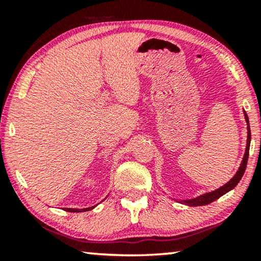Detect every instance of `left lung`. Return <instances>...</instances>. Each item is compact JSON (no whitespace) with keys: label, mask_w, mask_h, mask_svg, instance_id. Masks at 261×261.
<instances>
[{"label":"left lung","mask_w":261,"mask_h":261,"mask_svg":"<svg viewBox=\"0 0 261 261\" xmlns=\"http://www.w3.org/2000/svg\"><path fill=\"white\" fill-rule=\"evenodd\" d=\"M245 117H246V122H247V130H248L247 132V146H246V152H245L244 159H242V163H241L240 167H239L238 172L235 173V176L231 178V179L228 181L227 184H224L223 187L217 189V190L213 191V192H208V194L199 196V197H197V198L189 199V201H184V203H187L188 205L198 206V205L209 204V203H212L214 201H216L217 198H220L221 196L227 194V192L230 191L231 189H234L238 185L239 181H240V179L245 173L246 166H247V160H248V154H249V144H251V128H249L248 116H247V114H246V112H245Z\"/></svg>","instance_id":"8db88e82"}]
</instances>
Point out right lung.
Wrapping results in <instances>:
<instances>
[{
	"label": "right lung",
	"mask_w": 261,
	"mask_h": 261,
	"mask_svg": "<svg viewBox=\"0 0 261 261\" xmlns=\"http://www.w3.org/2000/svg\"><path fill=\"white\" fill-rule=\"evenodd\" d=\"M95 208V205L94 206H90V208H85V209H70V208H66V209H64V210H66V212H70V213H81V212H88V210H91V209H94Z\"/></svg>",
	"instance_id": "obj_1"
}]
</instances>
